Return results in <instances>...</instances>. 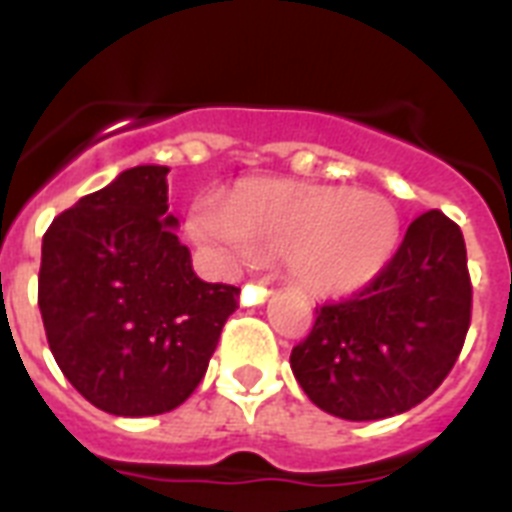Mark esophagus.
I'll use <instances>...</instances> for the list:
<instances>
[{
    "label": "esophagus",
    "mask_w": 512,
    "mask_h": 512,
    "mask_svg": "<svg viewBox=\"0 0 512 512\" xmlns=\"http://www.w3.org/2000/svg\"><path fill=\"white\" fill-rule=\"evenodd\" d=\"M268 287H244V303H263Z\"/></svg>",
    "instance_id": "1"
}]
</instances>
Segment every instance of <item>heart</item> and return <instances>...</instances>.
I'll list each match as a JSON object with an SVG mask.
<instances>
[{
	"mask_svg": "<svg viewBox=\"0 0 512 512\" xmlns=\"http://www.w3.org/2000/svg\"><path fill=\"white\" fill-rule=\"evenodd\" d=\"M188 233L228 268L284 257L289 279L311 295L337 297L372 284L396 255V207L348 185L249 180L228 201L201 196Z\"/></svg>",
	"mask_w": 512,
	"mask_h": 512,
	"instance_id": "1",
	"label": "heart"
}]
</instances>
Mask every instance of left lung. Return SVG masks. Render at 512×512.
I'll return each mask as SVG.
<instances>
[{"label":"left lung","mask_w":512,"mask_h":512,"mask_svg":"<svg viewBox=\"0 0 512 512\" xmlns=\"http://www.w3.org/2000/svg\"><path fill=\"white\" fill-rule=\"evenodd\" d=\"M473 284L460 225L422 212L385 271L350 297L316 305L289 356L313 404L342 420L409 412L452 372L470 327Z\"/></svg>","instance_id":"obj_1"}]
</instances>
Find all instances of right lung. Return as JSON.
<instances>
[{
  "label": "right lung",
  "mask_w": 512,
  "mask_h": 512,
  "mask_svg": "<svg viewBox=\"0 0 512 512\" xmlns=\"http://www.w3.org/2000/svg\"><path fill=\"white\" fill-rule=\"evenodd\" d=\"M167 172H122L60 212L42 239L39 311L52 356L92 406L119 417L183 404L239 308V289L193 273L167 215Z\"/></svg>",
  "instance_id": "right-lung-1"
}]
</instances>
